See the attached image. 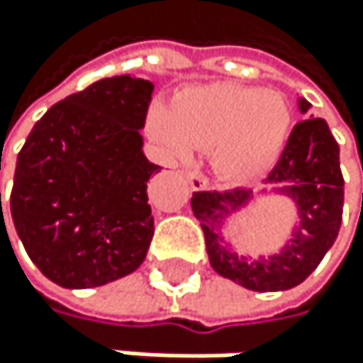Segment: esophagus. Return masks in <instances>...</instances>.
<instances>
[{
  "instance_id": "esophagus-1",
  "label": "esophagus",
  "mask_w": 363,
  "mask_h": 363,
  "mask_svg": "<svg viewBox=\"0 0 363 363\" xmlns=\"http://www.w3.org/2000/svg\"><path fill=\"white\" fill-rule=\"evenodd\" d=\"M185 178H187V183H189V187H191L194 191H204V189L208 187L206 178H204L200 172H187Z\"/></svg>"
}]
</instances>
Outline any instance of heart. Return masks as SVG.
<instances>
[{
  "instance_id": "1",
  "label": "heart",
  "mask_w": 363,
  "mask_h": 363,
  "mask_svg": "<svg viewBox=\"0 0 363 363\" xmlns=\"http://www.w3.org/2000/svg\"><path fill=\"white\" fill-rule=\"evenodd\" d=\"M291 130L287 100L270 89L204 84L178 93L172 108L155 106L147 133L172 161L211 147V167L228 183H250L281 159Z\"/></svg>"
}]
</instances>
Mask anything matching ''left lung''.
<instances>
[{
	"mask_svg": "<svg viewBox=\"0 0 363 363\" xmlns=\"http://www.w3.org/2000/svg\"><path fill=\"white\" fill-rule=\"evenodd\" d=\"M311 104L298 97V111L307 115ZM266 185L296 204V224L283 248L268 257L233 252L222 226L255 198L252 189L196 191L194 216L204 230L211 268L233 283L252 291H283L301 285L333 246L342 224L344 178L340 169V145L327 121L309 117L298 121Z\"/></svg>",
	"mask_w": 363,
	"mask_h": 363,
	"instance_id": "1",
	"label": "left lung"
}]
</instances>
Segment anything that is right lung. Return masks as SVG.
I'll return each mask as SVG.
<instances>
[{
	"mask_svg": "<svg viewBox=\"0 0 363 363\" xmlns=\"http://www.w3.org/2000/svg\"><path fill=\"white\" fill-rule=\"evenodd\" d=\"M152 91L137 76L97 80L54 104L19 152L12 222L34 266L60 287L106 285L147 255V183L161 172L141 137Z\"/></svg>",
	"mask_w": 363,
	"mask_h": 363,
	"instance_id": "obj_1",
	"label": "right lung"
}]
</instances>
